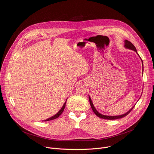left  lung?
I'll list each match as a JSON object with an SVG mask.
<instances>
[{
  "label": "left lung",
  "instance_id": "1",
  "mask_svg": "<svg viewBox=\"0 0 154 154\" xmlns=\"http://www.w3.org/2000/svg\"><path fill=\"white\" fill-rule=\"evenodd\" d=\"M124 47H125V48H126V49H130V50H132V51H135V52L138 55V52H137V49H136V48L134 46V45H133L132 43H131V42H130V41H128V40H126V39L124 40ZM141 61H142V64H143V61H142V60H141ZM88 96H89L90 103V105H91V108H92V109H93V112H94L98 117H99V118H102V119H105L113 120V119H119V118H123V117L127 116V115L131 112V109H132L134 108V107L135 106V105H134L130 109H129V110H128L127 113H124V114H122V115H118V116H108V115H102V114L100 113L99 112H98L97 111V109H96V108L94 107V105H93V102H92V100H91V99L90 95H88Z\"/></svg>",
  "mask_w": 154,
  "mask_h": 154
}]
</instances>
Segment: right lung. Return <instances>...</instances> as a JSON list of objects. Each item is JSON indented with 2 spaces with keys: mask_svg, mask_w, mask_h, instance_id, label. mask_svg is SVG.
Wrapping results in <instances>:
<instances>
[{
  "mask_svg": "<svg viewBox=\"0 0 154 154\" xmlns=\"http://www.w3.org/2000/svg\"><path fill=\"white\" fill-rule=\"evenodd\" d=\"M66 102L64 103V104H63V106L61 107V108L60 109L59 112H58L57 114H55L54 116H52V117H51V118H48V119H46V120H45V121H51V120H53V119H56V118H58V117L61 115V113H63V112L64 111V108H65V106H66Z\"/></svg>",
  "mask_w": 154,
  "mask_h": 154,
  "instance_id": "1",
  "label": "right lung"
}]
</instances>
